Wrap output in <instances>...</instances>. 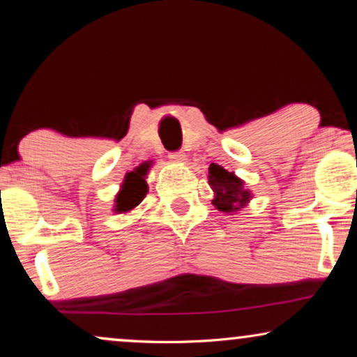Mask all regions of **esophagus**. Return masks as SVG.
<instances>
[{
  "label": "esophagus",
  "instance_id": "obj_1",
  "mask_svg": "<svg viewBox=\"0 0 357 357\" xmlns=\"http://www.w3.org/2000/svg\"><path fill=\"white\" fill-rule=\"evenodd\" d=\"M169 159L172 160V162H177V164H185V160H187L185 154L180 153V151H177V153H170Z\"/></svg>",
  "mask_w": 357,
  "mask_h": 357
}]
</instances>
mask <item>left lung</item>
Instances as JSON below:
<instances>
[{
	"mask_svg": "<svg viewBox=\"0 0 357 357\" xmlns=\"http://www.w3.org/2000/svg\"><path fill=\"white\" fill-rule=\"evenodd\" d=\"M208 183L214 192V208L226 214L241 211L252 199V192L243 187V180L218 164L209 165Z\"/></svg>",
	"mask_w": 357,
	"mask_h": 357,
	"instance_id": "left-lung-1",
	"label": "left lung"
}]
</instances>
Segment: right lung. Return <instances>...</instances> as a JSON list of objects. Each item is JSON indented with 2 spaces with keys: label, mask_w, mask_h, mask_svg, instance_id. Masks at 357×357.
Returning a JSON list of instances; mask_svg holds the SVG:
<instances>
[{
  "label": "right lung",
  "mask_w": 357,
  "mask_h": 357,
  "mask_svg": "<svg viewBox=\"0 0 357 357\" xmlns=\"http://www.w3.org/2000/svg\"><path fill=\"white\" fill-rule=\"evenodd\" d=\"M149 165L141 164L139 167H136L135 172H130L125 177V182L121 183L120 192L115 197V213H130L131 209H135L138 204L143 202V198L148 193V183H146L144 175L148 174Z\"/></svg>",
  "instance_id": "1"
}]
</instances>
